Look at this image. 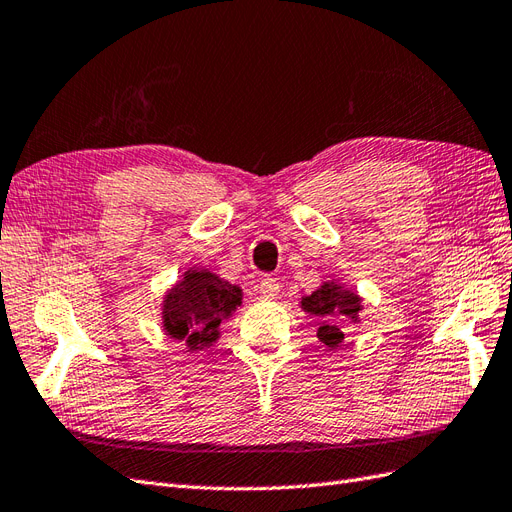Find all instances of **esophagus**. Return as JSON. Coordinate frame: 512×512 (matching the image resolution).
Segmentation results:
<instances>
[{
    "instance_id": "obj_1",
    "label": "esophagus",
    "mask_w": 512,
    "mask_h": 512,
    "mask_svg": "<svg viewBox=\"0 0 512 512\" xmlns=\"http://www.w3.org/2000/svg\"><path fill=\"white\" fill-rule=\"evenodd\" d=\"M258 290L265 299H275L280 295V284H278V280H273V278H262L260 284H258Z\"/></svg>"
}]
</instances>
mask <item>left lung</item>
Wrapping results in <instances>:
<instances>
[{"mask_svg": "<svg viewBox=\"0 0 512 512\" xmlns=\"http://www.w3.org/2000/svg\"><path fill=\"white\" fill-rule=\"evenodd\" d=\"M301 310L323 319L316 336L329 349H336L344 340L342 329L334 323L336 316H344L349 323H359V312L364 310L362 297L355 290H349L338 280L323 282L312 295L301 297Z\"/></svg>", "mask_w": 512, "mask_h": 512, "instance_id": "8db88e82", "label": "left lung"}]
</instances>
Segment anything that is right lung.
<instances>
[{
  "label": "right lung",
  "mask_w": 512,
  "mask_h": 512,
  "mask_svg": "<svg viewBox=\"0 0 512 512\" xmlns=\"http://www.w3.org/2000/svg\"><path fill=\"white\" fill-rule=\"evenodd\" d=\"M243 290L209 269H187L161 303L165 336L183 342L187 351L209 349L219 340V325L237 312Z\"/></svg>",
  "instance_id": "1"
}]
</instances>
